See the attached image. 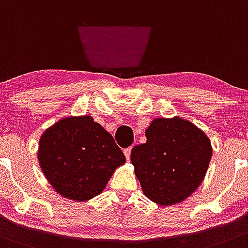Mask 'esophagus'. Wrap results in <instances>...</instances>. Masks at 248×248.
Instances as JSON below:
<instances>
[{"label":"esophagus","mask_w":248,"mask_h":248,"mask_svg":"<svg viewBox=\"0 0 248 248\" xmlns=\"http://www.w3.org/2000/svg\"><path fill=\"white\" fill-rule=\"evenodd\" d=\"M131 151H132V147H128V148L124 149V153L126 155L127 160H129V158H131Z\"/></svg>","instance_id":"obj_1"}]
</instances>
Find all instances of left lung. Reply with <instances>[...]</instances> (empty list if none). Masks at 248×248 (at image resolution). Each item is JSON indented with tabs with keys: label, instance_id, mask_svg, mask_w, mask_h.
Returning a JSON list of instances; mask_svg holds the SVG:
<instances>
[{
	"label": "left lung",
	"instance_id": "1",
	"mask_svg": "<svg viewBox=\"0 0 248 248\" xmlns=\"http://www.w3.org/2000/svg\"><path fill=\"white\" fill-rule=\"evenodd\" d=\"M147 142L131 152L144 195L159 205H173L196 190L206 174L213 149L209 138L191 122L155 119Z\"/></svg>",
	"mask_w": 248,
	"mask_h": 248
}]
</instances>
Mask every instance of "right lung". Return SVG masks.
<instances>
[{
    "label": "right lung",
    "mask_w": 248,
    "mask_h": 248,
    "mask_svg": "<svg viewBox=\"0 0 248 248\" xmlns=\"http://www.w3.org/2000/svg\"><path fill=\"white\" fill-rule=\"evenodd\" d=\"M38 159L57 193L77 202L99 195L126 162L112 136L91 116L63 119L46 129Z\"/></svg>",
    "instance_id": "1"
}]
</instances>
